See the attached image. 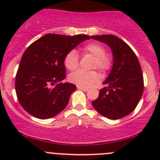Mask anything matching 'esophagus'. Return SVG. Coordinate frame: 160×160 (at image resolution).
Returning <instances> with one entry per match:
<instances>
[{"mask_svg":"<svg viewBox=\"0 0 160 160\" xmlns=\"http://www.w3.org/2000/svg\"><path fill=\"white\" fill-rule=\"evenodd\" d=\"M77 89H78V90H83V91H88V90H89V89H88V88H84V87H81V86H77Z\"/></svg>","mask_w":160,"mask_h":160,"instance_id":"esophagus-1","label":"esophagus"}]
</instances>
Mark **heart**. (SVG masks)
Here are the masks:
<instances>
[{
    "label": "heart",
    "instance_id": "1",
    "mask_svg": "<svg viewBox=\"0 0 160 160\" xmlns=\"http://www.w3.org/2000/svg\"><path fill=\"white\" fill-rule=\"evenodd\" d=\"M84 54H90L95 58L94 67L101 71H106L111 67V59L105 54V49L98 42H90L82 49ZM79 64V57L75 50H71L64 58V65L69 70H74ZM69 80L78 86L88 88L98 83L100 77L95 71L84 72L77 70L69 76Z\"/></svg>",
    "mask_w": 160,
    "mask_h": 160
}]
</instances>
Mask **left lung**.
<instances>
[{"label":"left lung","mask_w":160,"mask_h":160,"mask_svg":"<svg viewBox=\"0 0 160 160\" xmlns=\"http://www.w3.org/2000/svg\"><path fill=\"white\" fill-rule=\"evenodd\" d=\"M90 38L107 44L113 55L111 72L92 101L93 108L109 119L122 118L135 110L143 93L144 81L141 66L133 50L113 35H93Z\"/></svg>","instance_id":"left-lung-1"}]
</instances>
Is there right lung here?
Here are the masks:
<instances>
[{
    "instance_id": "add662e5",
    "label": "right lung",
    "mask_w": 160,
    "mask_h": 160,
    "mask_svg": "<svg viewBox=\"0 0 160 160\" xmlns=\"http://www.w3.org/2000/svg\"><path fill=\"white\" fill-rule=\"evenodd\" d=\"M87 39H90L87 35L47 34L27 48L16 74L15 90L28 114L47 119L65 109L76 86L61 83L66 77L64 58Z\"/></svg>"
}]
</instances>
